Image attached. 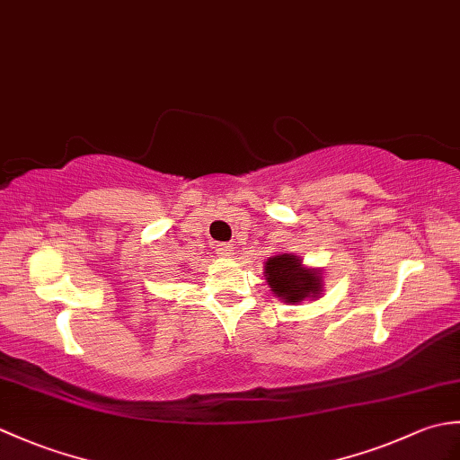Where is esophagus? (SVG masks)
<instances>
[{
	"label": "esophagus",
	"mask_w": 460,
	"mask_h": 460,
	"mask_svg": "<svg viewBox=\"0 0 460 460\" xmlns=\"http://www.w3.org/2000/svg\"><path fill=\"white\" fill-rule=\"evenodd\" d=\"M215 251H217L219 257H231L235 247H233L231 243H219V245H215Z\"/></svg>",
	"instance_id": "esophagus-1"
}]
</instances>
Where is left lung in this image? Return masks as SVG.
Masks as SVG:
<instances>
[{
	"instance_id": "1",
	"label": "left lung",
	"mask_w": 460,
	"mask_h": 460,
	"mask_svg": "<svg viewBox=\"0 0 460 460\" xmlns=\"http://www.w3.org/2000/svg\"><path fill=\"white\" fill-rule=\"evenodd\" d=\"M265 277L270 290L285 302H302L318 296L322 290L320 272L305 269L300 259L287 252L267 261Z\"/></svg>"
}]
</instances>
